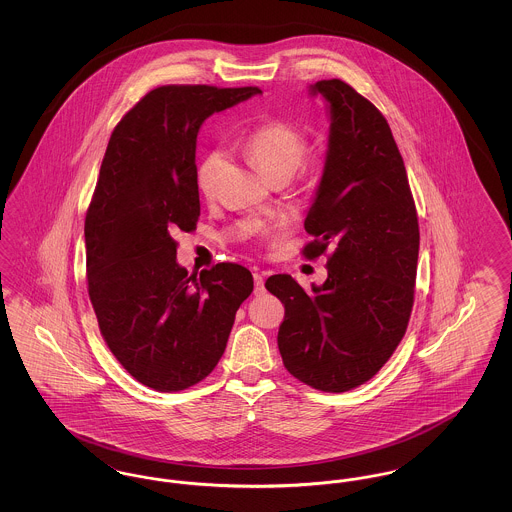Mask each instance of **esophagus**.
I'll use <instances>...</instances> for the list:
<instances>
[{
	"label": "esophagus",
	"mask_w": 512,
	"mask_h": 512,
	"mask_svg": "<svg viewBox=\"0 0 512 512\" xmlns=\"http://www.w3.org/2000/svg\"><path fill=\"white\" fill-rule=\"evenodd\" d=\"M253 282H255V295L265 293V278L261 272H257V270L253 272Z\"/></svg>",
	"instance_id": "1"
}]
</instances>
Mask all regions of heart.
<instances>
[{
	"label": "heart",
	"instance_id": "1",
	"mask_svg": "<svg viewBox=\"0 0 512 512\" xmlns=\"http://www.w3.org/2000/svg\"><path fill=\"white\" fill-rule=\"evenodd\" d=\"M309 153L307 134L290 121L272 119L255 126L244 140L245 159L272 182L290 180ZM224 155L213 151L197 171V188L205 197H215Z\"/></svg>",
	"mask_w": 512,
	"mask_h": 512
}]
</instances>
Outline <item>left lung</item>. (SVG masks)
<instances>
[{"label": "left lung", "instance_id": "1", "mask_svg": "<svg viewBox=\"0 0 512 512\" xmlns=\"http://www.w3.org/2000/svg\"><path fill=\"white\" fill-rule=\"evenodd\" d=\"M330 105V138L305 230V259L328 253V278L305 292L290 274L265 284L286 309L284 366L299 382L341 393L368 382L407 332L414 303L418 217L386 117L340 78L311 86Z\"/></svg>", "mask_w": 512, "mask_h": 512}]
</instances>
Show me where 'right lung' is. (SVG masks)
Wrapping results in <instances>:
<instances>
[{"label":"right lung","instance_id":"1","mask_svg":"<svg viewBox=\"0 0 512 512\" xmlns=\"http://www.w3.org/2000/svg\"><path fill=\"white\" fill-rule=\"evenodd\" d=\"M255 94V86H159L122 117L105 149L84 222L88 293L107 347L147 388L186 390L209 376L253 292L238 263L190 276L176 263L174 234L199 219L201 124Z\"/></svg>","mask_w":512,"mask_h":512}]
</instances>
